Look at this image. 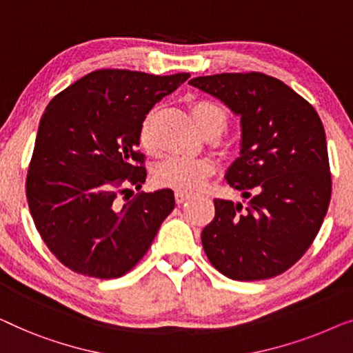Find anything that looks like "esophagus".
<instances>
[{"label": "esophagus", "mask_w": 353, "mask_h": 353, "mask_svg": "<svg viewBox=\"0 0 353 353\" xmlns=\"http://www.w3.org/2000/svg\"><path fill=\"white\" fill-rule=\"evenodd\" d=\"M174 198H176V201L179 203V205H181V203L187 201L188 198H190V195H188V193H183V192H176L174 193Z\"/></svg>", "instance_id": "obj_1"}]
</instances>
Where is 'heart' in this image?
<instances>
[{"label": "heart", "instance_id": "b5f03b06", "mask_svg": "<svg viewBox=\"0 0 353 353\" xmlns=\"http://www.w3.org/2000/svg\"><path fill=\"white\" fill-rule=\"evenodd\" d=\"M193 121L200 132L219 134L227 126V113L219 103L212 101H195L190 105ZM141 142L148 152L153 150L150 134V117L145 118L141 128ZM212 172V165L208 160L188 157H171L157 166L153 179L160 187L172 188L176 192L192 193L205 185Z\"/></svg>", "mask_w": 353, "mask_h": 353}]
</instances>
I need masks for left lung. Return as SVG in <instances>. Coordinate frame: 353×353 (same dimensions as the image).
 Segmentation results:
<instances>
[{"instance_id": "1", "label": "left lung", "mask_w": 353, "mask_h": 353, "mask_svg": "<svg viewBox=\"0 0 353 353\" xmlns=\"http://www.w3.org/2000/svg\"><path fill=\"white\" fill-rule=\"evenodd\" d=\"M188 84L219 99L241 125L240 157L225 179L245 205L216 198L203 250L232 280L280 275L309 250L330 205L323 123L304 97L264 73H219Z\"/></svg>"}]
</instances>
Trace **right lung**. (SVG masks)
<instances>
[{
    "mask_svg": "<svg viewBox=\"0 0 353 353\" xmlns=\"http://www.w3.org/2000/svg\"><path fill=\"white\" fill-rule=\"evenodd\" d=\"M188 77L96 70L49 102L28 166L27 200L39 235L70 270L103 280L125 275L174 210L171 188L141 192L125 205L118 193L129 190L123 183L145 182L137 150L142 123Z\"/></svg>",
    "mask_w": 353,
    "mask_h": 353,
    "instance_id": "right-lung-1",
    "label": "right lung"
}]
</instances>
